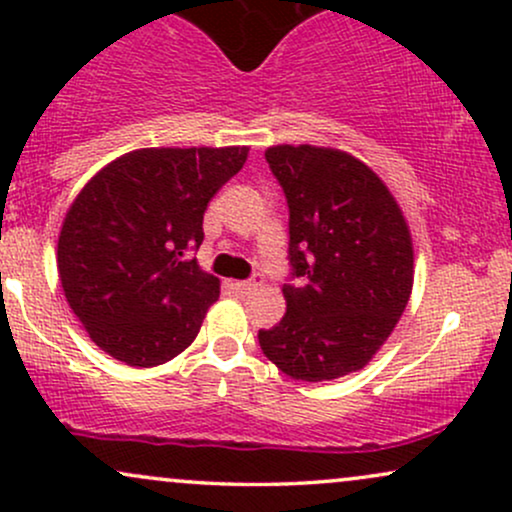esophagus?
<instances>
[{"label": "esophagus", "instance_id": "34e87169", "mask_svg": "<svg viewBox=\"0 0 512 512\" xmlns=\"http://www.w3.org/2000/svg\"><path fill=\"white\" fill-rule=\"evenodd\" d=\"M260 284H262L260 276H255V279H250V281H233V291L240 293V296H245V293L255 291Z\"/></svg>", "mask_w": 512, "mask_h": 512}]
</instances>
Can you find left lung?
Masks as SVG:
<instances>
[{"label": "left lung", "mask_w": 512, "mask_h": 512, "mask_svg": "<svg viewBox=\"0 0 512 512\" xmlns=\"http://www.w3.org/2000/svg\"><path fill=\"white\" fill-rule=\"evenodd\" d=\"M289 204L286 313L257 339L281 373L305 383L356 373L407 308L414 245L387 185L356 156L310 144L264 151Z\"/></svg>", "instance_id": "left-lung-1"}]
</instances>
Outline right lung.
<instances>
[{"mask_svg":"<svg viewBox=\"0 0 512 512\" xmlns=\"http://www.w3.org/2000/svg\"><path fill=\"white\" fill-rule=\"evenodd\" d=\"M248 151H129L76 195L57 240V272L69 308L105 354L154 368L195 342L221 291L185 252L202 245L207 204Z\"/></svg>","mask_w":512,"mask_h":512,"instance_id":"add662e5","label":"right lung"}]
</instances>
